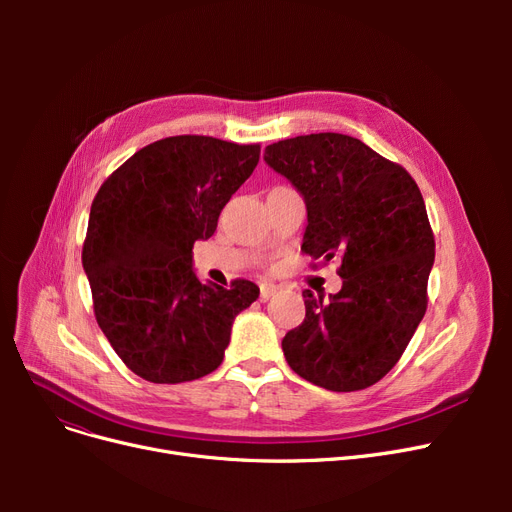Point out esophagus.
I'll list each match as a JSON object with an SVG mask.
<instances>
[{"mask_svg": "<svg viewBox=\"0 0 512 512\" xmlns=\"http://www.w3.org/2000/svg\"><path fill=\"white\" fill-rule=\"evenodd\" d=\"M276 292H278V286H276V284H272V282H263V284L259 286V299H261V301L272 299Z\"/></svg>", "mask_w": 512, "mask_h": 512, "instance_id": "34e87169", "label": "esophagus"}]
</instances>
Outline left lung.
<instances>
[{"instance_id": "8db88e82", "label": "left lung", "mask_w": 512, "mask_h": 512, "mask_svg": "<svg viewBox=\"0 0 512 512\" xmlns=\"http://www.w3.org/2000/svg\"><path fill=\"white\" fill-rule=\"evenodd\" d=\"M267 166L307 205L303 251L340 257L342 288L305 290V319L282 340L294 373L332 392L365 390L398 363L427 309L436 240L417 182L338 132L267 145Z\"/></svg>"}]
</instances>
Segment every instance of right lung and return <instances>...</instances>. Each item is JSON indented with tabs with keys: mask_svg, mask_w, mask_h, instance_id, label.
I'll return each mask as SVG.
<instances>
[{
	"mask_svg": "<svg viewBox=\"0 0 512 512\" xmlns=\"http://www.w3.org/2000/svg\"><path fill=\"white\" fill-rule=\"evenodd\" d=\"M259 153L180 134L134 153L97 191L83 267L101 332L139 378L182 384L218 369L234 317L257 301L249 280L201 284L193 245L218 228Z\"/></svg>",
	"mask_w": 512,
	"mask_h": 512,
	"instance_id": "right-lung-1",
	"label": "right lung"
}]
</instances>
